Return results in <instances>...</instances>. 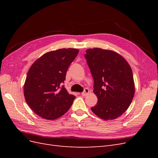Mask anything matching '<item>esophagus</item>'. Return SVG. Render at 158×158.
Returning a JSON list of instances; mask_svg holds the SVG:
<instances>
[{"label":"esophagus","mask_w":158,"mask_h":158,"mask_svg":"<svg viewBox=\"0 0 158 158\" xmlns=\"http://www.w3.org/2000/svg\"><path fill=\"white\" fill-rule=\"evenodd\" d=\"M89 89L88 88H85L84 92L82 93V95H83V96H86V95L89 94Z\"/></svg>","instance_id":"obj_1"}]
</instances>
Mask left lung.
Returning <instances> with one entry per match:
<instances>
[{"label": "left lung", "mask_w": 158, "mask_h": 158, "mask_svg": "<svg viewBox=\"0 0 158 158\" xmlns=\"http://www.w3.org/2000/svg\"><path fill=\"white\" fill-rule=\"evenodd\" d=\"M85 59L94 80L98 103L91 108L103 120H113L125 113L135 93L132 71L117 52L101 48L85 51Z\"/></svg>", "instance_id": "8db88e82"}]
</instances>
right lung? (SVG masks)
<instances>
[{
    "label": "right lung",
    "mask_w": 158,
    "mask_h": 158,
    "mask_svg": "<svg viewBox=\"0 0 158 158\" xmlns=\"http://www.w3.org/2000/svg\"><path fill=\"white\" fill-rule=\"evenodd\" d=\"M78 52L73 48L47 52L31 66L23 85V95L37 115L54 120L63 115L73 105L75 96L61 85Z\"/></svg>",
    "instance_id": "1"
}]
</instances>
